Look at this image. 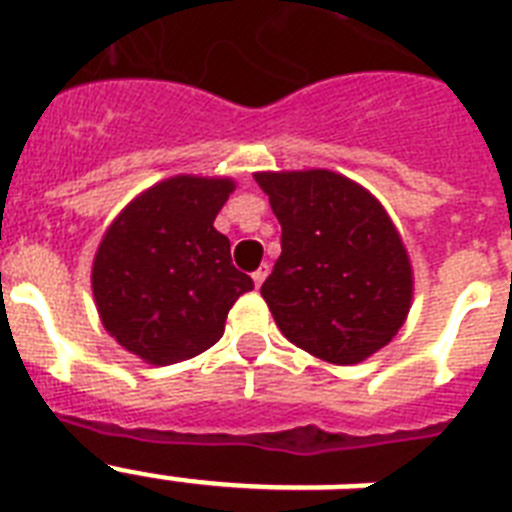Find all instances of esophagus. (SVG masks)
<instances>
[{
    "mask_svg": "<svg viewBox=\"0 0 512 512\" xmlns=\"http://www.w3.org/2000/svg\"><path fill=\"white\" fill-rule=\"evenodd\" d=\"M268 273H271V265H268V263H263L255 273H252V281H255V287H263V281L268 279Z\"/></svg>",
    "mask_w": 512,
    "mask_h": 512,
    "instance_id": "34e87169",
    "label": "esophagus"
}]
</instances>
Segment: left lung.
Returning <instances> with one entry per match:
<instances>
[{
	"label": "left lung",
	"instance_id": "8db88e82",
	"mask_svg": "<svg viewBox=\"0 0 512 512\" xmlns=\"http://www.w3.org/2000/svg\"><path fill=\"white\" fill-rule=\"evenodd\" d=\"M255 180L281 223V255L260 287L281 335L340 366L385 348L404 327L414 279L380 201L329 170Z\"/></svg>",
	"mask_w": 512,
	"mask_h": 512
}]
</instances>
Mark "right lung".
<instances>
[{
  "label": "right lung",
  "instance_id": "1",
  "mask_svg": "<svg viewBox=\"0 0 512 512\" xmlns=\"http://www.w3.org/2000/svg\"><path fill=\"white\" fill-rule=\"evenodd\" d=\"M231 177L177 175L151 185L108 225L92 263V295L116 342L167 366L212 348L231 305L255 287L233 268L215 217Z\"/></svg>",
  "mask_w": 512,
  "mask_h": 512
}]
</instances>
